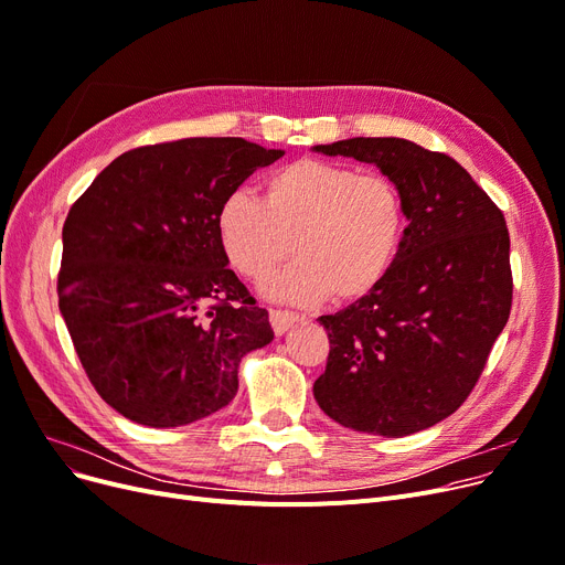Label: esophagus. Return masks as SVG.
Wrapping results in <instances>:
<instances>
[{
	"instance_id": "esophagus-1",
	"label": "esophagus",
	"mask_w": 565,
	"mask_h": 565,
	"mask_svg": "<svg viewBox=\"0 0 565 565\" xmlns=\"http://www.w3.org/2000/svg\"><path fill=\"white\" fill-rule=\"evenodd\" d=\"M302 321V316L298 311L290 309H269V323H273V330L277 334H284L292 323Z\"/></svg>"
}]
</instances>
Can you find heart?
Returning <instances> with one entry per match:
<instances>
[{
	"label": "heart",
	"mask_w": 565,
	"mask_h": 565,
	"mask_svg": "<svg viewBox=\"0 0 565 565\" xmlns=\"http://www.w3.org/2000/svg\"><path fill=\"white\" fill-rule=\"evenodd\" d=\"M216 235L228 263L263 279L292 254L298 260L267 281L279 300H360L387 277L406 237L399 186L349 163L298 159L263 180V199L228 191L216 207Z\"/></svg>",
	"instance_id": "1"
}]
</instances>
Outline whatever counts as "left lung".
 <instances>
[{
    "label": "left lung",
    "mask_w": 565,
    "mask_h": 565,
    "mask_svg": "<svg viewBox=\"0 0 565 565\" xmlns=\"http://www.w3.org/2000/svg\"><path fill=\"white\" fill-rule=\"evenodd\" d=\"M376 163L404 195L408 226L387 277L318 321L326 372L313 397L343 427L387 438L427 429L476 387L512 307L503 212L448 154L404 138L318 145Z\"/></svg>",
    "instance_id": "obj_1"
}]
</instances>
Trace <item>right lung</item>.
<instances>
[{"label": "right lung", "mask_w": 565, "mask_h": 565, "mask_svg": "<svg viewBox=\"0 0 565 565\" xmlns=\"http://www.w3.org/2000/svg\"><path fill=\"white\" fill-rule=\"evenodd\" d=\"M284 150L182 138L117 157L71 205L57 298L83 370L125 418L180 427L231 404L273 341L218 244L216 207Z\"/></svg>", "instance_id": "obj_1"}]
</instances>
